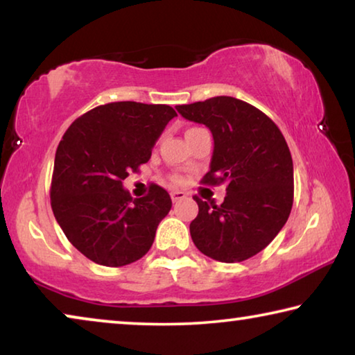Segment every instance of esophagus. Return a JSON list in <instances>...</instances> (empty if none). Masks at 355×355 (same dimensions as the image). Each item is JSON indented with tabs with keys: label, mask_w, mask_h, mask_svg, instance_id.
<instances>
[{
	"label": "esophagus",
	"mask_w": 355,
	"mask_h": 355,
	"mask_svg": "<svg viewBox=\"0 0 355 355\" xmlns=\"http://www.w3.org/2000/svg\"><path fill=\"white\" fill-rule=\"evenodd\" d=\"M184 197H186V192H183V191H172V192H171V199H172V202H178V200L184 199Z\"/></svg>",
	"instance_id": "34e87169"
}]
</instances>
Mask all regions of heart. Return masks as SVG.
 <instances>
[{
    "instance_id": "obj_1",
    "label": "heart",
    "mask_w": 355,
    "mask_h": 355,
    "mask_svg": "<svg viewBox=\"0 0 355 355\" xmlns=\"http://www.w3.org/2000/svg\"><path fill=\"white\" fill-rule=\"evenodd\" d=\"M192 130H196V128H189L188 131H186V133H189V131H192ZM173 180H175V182H178V180H180V178H178V177H173Z\"/></svg>"
}]
</instances>
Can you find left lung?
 <instances>
[{
	"label": "left lung",
	"instance_id": "8db88e82",
	"mask_svg": "<svg viewBox=\"0 0 355 355\" xmlns=\"http://www.w3.org/2000/svg\"><path fill=\"white\" fill-rule=\"evenodd\" d=\"M177 111L213 135L211 164L202 183L227 182L220 205L194 196L199 214L189 225L192 241L213 260H248L277 236L291 213L294 175L285 137L266 114L225 95Z\"/></svg>",
	"mask_w": 355,
	"mask_h": 355
}]
</instances>
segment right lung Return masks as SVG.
<instances>
[{"label": "right lung", "mask_w": 355, "mask_h": 355, "mask_svg": "<svg viewBox=\"0 0 355 355\" xmlns=\"http://www.w3.org/2000/svg\"><path fill=\"white\" fill-rule=\"evenodd\" d=\"M167 105L116 101L78 117L59 142L51 178V208L69 241L101 266L139 260L172 208L169 192L152 183L133 199L123 189L130 172L147 163L169 120Z\"/></svg>", "instance_id": "1"}]
</instances>
